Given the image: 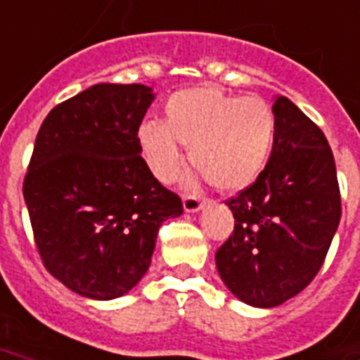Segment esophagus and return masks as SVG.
Returning <instances> with one entry per match:
<instances>
[{
  "label": "esophagus",
  "mask_w": 360,
  "mask_h": 360,
  "mask_svg": "<svg viewBox=\"0 0 360 360\" xmlns=\"http://www.w3.org/2000/svg\"><path fill=\"white\" fill-rule=\"evenodd\" d=\"M202 204H204V198H200L196 194H186L183 198V207H185L186 213H196V211L202 210Z\"/></svg>",
  "instance_id": "obj_1"
}]
</instances>
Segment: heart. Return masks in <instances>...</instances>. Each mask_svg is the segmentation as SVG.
<instances>
[{
    "instance_id": "obj_1",
    "label": "heart",
    "mask_w": 360,
    "mask_h": 360,
    "mask_svg": "<svg viewBox=\"0 0 360 360\" xmlns=\"http://www.w3.org/2000/svg\"><path fill=\"white\" fill-rule=\"evenodd\" d=\"M166 120H143L137 143L150 172L164 183L179 177L191 149L194 168L221 191H240L264 169L276 141V115L259 96L226 94L215 86L175 92Z\"/></svg>"
}]
</instances>
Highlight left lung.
Masks as SVG:
<instances>
[{"label":"left lung","instance_id":"1","mask_svg":"<svg viewBox=\"0 0 360 360\" xmlns=\"http://www.w3.org/2000/svg\"><path fill=\"white\" fill-rule=\"evenodd\" d=\"M271 109V155L253 185L226 200L234 232L215 255L230 292L255 308L279 306L311 283L342 217L325 134L285 96Z\"/></svg>","mask_w":360,"mask_h":360}]
</instances>
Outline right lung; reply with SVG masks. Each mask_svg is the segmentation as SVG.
Listing matches in <instances>:
<instances>
[{
    "instance_id": "1",
    "label": "right lung",
    "mask_w": 360,
    "mask_h": 360,
    "mask_svg": "<svg viewBox=\"0 0 360 360\" xmlns=\"http://www.w3.org/2000/svg\"><path fill=\"white\" fill-rule=\"evenodd\" d=\"M145 84L101 82L62 101L35 137L24 200L41 260L73 292L113 300L149 270L158 229L183 204L141 158Z\"/></svg>"
}]
</instances>
